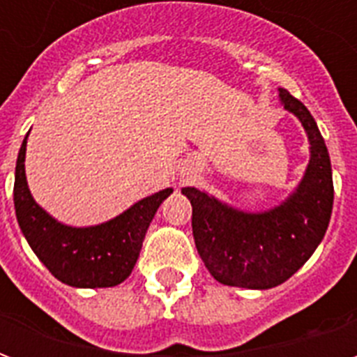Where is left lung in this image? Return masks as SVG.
<instances>
[{
	"instance_id": "left-lung-1",
	"label": "left lung",
	"mask_w": 357,
	"mask_h": 357,
	"mask_svg": "<svg viewBox=\"0 0 357 357\" xmlns=\"http://www.w3.org/2000/svg\"><path fill=\"white\" fill-rule=\"evenodd\" d=\"M284 110L298 118L310 141V162L298 187L264 212L233 208L197 187H183L193 206V237L202 262L222 284L271 289L298 271L321 243L333 212L329 151L310 110L279 89Z\"/></svg>"
}]
</instances>
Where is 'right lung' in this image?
<instances>
[{
	"label": "right lung",
	"instance_id": "obj_1",
	"mask_svg": "<svg viewBox=\"0 0 357 357\" xmlns=\"http://www.w3.org/2000/svg\"><path fill=\"white\" fill-rule=\"evenodd\" d=\"M26 139L20 145L13 201L20 231L51 275L76 289L116 287L130 277L156 210L174 189H162L135 202L120 216L89 227L57 222L34 201L28 189L24 158Z\"/></svg>",
	"mask_w": 357,
	"mask_h": 357
}]
</instances>
